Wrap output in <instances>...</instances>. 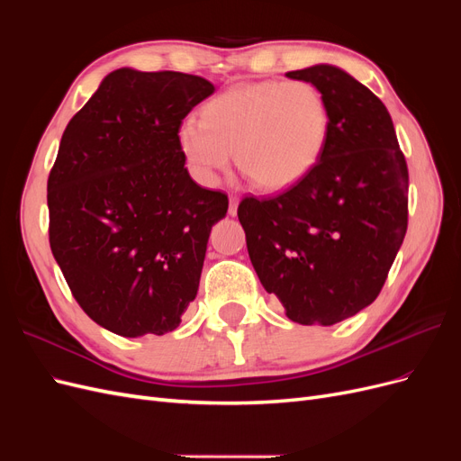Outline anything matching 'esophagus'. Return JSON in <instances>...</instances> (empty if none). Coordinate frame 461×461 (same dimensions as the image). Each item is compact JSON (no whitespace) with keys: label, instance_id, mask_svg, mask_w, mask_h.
Instances as JSON below:
<instances>
[{"label":"esophagus","instance_id":"34e87169","mask_svg":"<svg viewBox=\"0 0 461 461\" xmlns=\"http://www.w3.org/2000/svg\"><path fill=\"white\" fill-rule=\"evenodd\" d=\"M230 203H229V215L230 217H234L236 215V212H239V198H236V196H230V200H229Z\"/></svg>","mask_w":461,"mask_h":461}]
</instances>
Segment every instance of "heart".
<instances>
[{"mask_svg":"<svg viewBox=\"0 0 461 461\" xmlns=\"http://www.w3.org/2000/svg\"><path fill=\"white\" fill-rule=\"evenodd\" d=\"M329 107L303 80H261L232 86L186 119L176 142L200 183L217 185L232 165L263 190H285L308 175L323 156Z\"/></svg>","mask_w":461,"mask_h":461,"instance_id":"heart-1","label":"heart"}]
</instances>
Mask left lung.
I'll return each instance as SVG.
<instances>
[{
    "label": "left lung",
    "mask_w": 461,
    "mask_h": 461,
    "mask_svg": "<svg viewBox=\"0 0 461 461\" xmlns=\"http://www.w3.org/2000/svg\"><path fill=\"white\" fill-rule=\"evenodd\" d=\"M286 77L325 97L323 156L276 196L244 198L239 219L286 317L329 327L379 296L408 229V165L384 104L352 75L321 63Z\"/></svg>",
    "instance_id": "8db88e82"
}]
</instances>
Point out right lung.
I'll use <instances>...</instances> for the list:
<instances>
[{
    "instance_id": "1",
    "label": "right lung",
    "mask_w": 461,
    "mask_h": 461,
    "mask_svg": "<svg viewBox=\"0 0 461 461\" xmlns=\"http://www.w3.org/2000/svg\"><path fill=\"white\" fill-rule=\"evenodd\" d=\"M213 92L202 77L122 67L63 132L48 178L50 246L80 308L121 337L175 330L198 294L229 198L194 183L176 132Z\"/></svg>"
}]
</instances>
